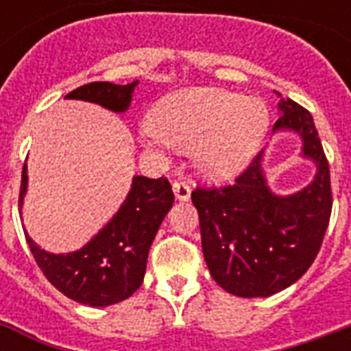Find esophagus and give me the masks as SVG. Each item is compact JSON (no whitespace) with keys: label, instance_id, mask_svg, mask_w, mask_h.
Here are the masks:
<instances>
[{"label":"esophagus","instance_id":"obj_1","mask_svg":"<svg viewBox=\"0 0 351 351\" xmlns=\"http://www.w3.org/2000/svg\"><path fill=\"white\" fill-rule=\"evenodd\" d=\"M173 193H175L176 200H180V202H186L191 197V187L187 186L186 182H175L173 184Z\"/></svg>","mask_w":351,"mask_h":351}]
</instances>
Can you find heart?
Instances as JSON below:
<instances>
[{
	"mask_svg": "<svg viewBox=\"0 0 351 351\" xmlns=\"http://www.w3.org/2000/svg\"><path fill=\"white\" fill-rule=\"evenodd\" d=\"M269 129V112L258 98H242L215 87L178 90L153 107L142 142L191 151L193 164L209 180H231L258 153Z\"/></svg>",
	"mask_w": 351,
	"mask_h": 351,
	"instance_id": "1",
	"label": "heart"
}]
</instances>
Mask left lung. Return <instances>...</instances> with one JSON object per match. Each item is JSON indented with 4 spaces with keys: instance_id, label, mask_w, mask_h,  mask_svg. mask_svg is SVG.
<instances>
[{
    "instance_id": "8db88e82",
    "label": "left lung",
    "mask_w": 351,
    "mask_h": 351,
    "mask_svg": "<svg viewBox=\"0 0 351 351\" xmlns=\"http://www.w3.org/2000/svg\"><path fill=\"white\" fill-rule=\"evenodd\" d=\"M273 134L295 132L300 156L315 164L313 180L300 191L277 195L256 154L234 186L193 191L202 251L211 277L228 293L269 297L297 282L313 264L332 215L330 167L313 118L289 98L278 101Z\"/></svg>"
}]
</instances>
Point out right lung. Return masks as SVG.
<instances>
[{
  "label": "right lung",
  "mask_w": 351,
  "mask_h": 351,
  "mask_svg": "<svg viewBox=\"0 0 351 351\" xmlns=\"http://www.w3.org/2000/svg\"><path fill=\"white\" fill-rule=\"evenodd\" d=\"M136 82L117 85L93 82L69 93L67 100H84L125 112L131 107ZM29 187L27 164L23 165L19 189V213ZM175 202L165 178L132 176L131 189L112 219L80 250L51 253L41 250L25 231V239L38 266L49 282L69 299L93 308H106L131 297L143 280L149 247L162 220Z\"/></svg>",
  "instance_id": "right-lung-1"
}]
</instances>
